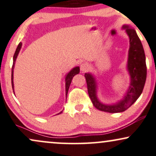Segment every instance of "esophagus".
Wrapping results in <instances>:
<instances>
[{
  "label": "esophagus",
  "instance_id": "esophagus-1",
  "mask_svg": "<svg viewBox=\"0 0 156 156\" xmlns=\"http://www.w3.org/2000/svg\"><path fill=\"white\" fill-rule=\"evenodd\" d=\"M89 69V66H88V64L86 63H82L80 64V70L82 72H86Z\"/></svg>",
  "mask_w": 156,
  "mask_h": 156
}]
</instances>
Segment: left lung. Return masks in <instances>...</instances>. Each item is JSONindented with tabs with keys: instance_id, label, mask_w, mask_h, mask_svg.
<instances>
[{
	"instance_id": "left-lung-1",
	"label": "left lung",
	"mask_w": 156,
	"mask_h": 156,
	"mask_svg": "<svg viewBox=\"0 0 156 156\" xmlns=\"http://www.w3.org/2000/svg\"><path fill=\"white\" fill-rule=\"evenodd\" d=\"M129 37V50L128 54L127 70L130 76L129 87L124 98L113 105L102 103L97 97V84L95 79L90 73L84 74L87 85V91L92 103L96 108L108 113H120L128 109L138 99L145 86L147 76L145 55L143 45L137 32L128 25H124Z\"/></svg>"
}]
</instances>
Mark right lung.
<instances>
[{"mask_svg": "<svg viewBox=\"0 0 156 156\" xmlns=\"http://www.w3.org/2000/svg\"><path fill=\"white\" fill-rule=\"evenodd\" d=\"M22 43H19V44L17 46L16 51H15L14 55H13V66H12V69H11V84H12V88H13V69H14V64H15V61L16 60V58L18 56V54L20 51V49L22 48ZM80 73V67L76 66L74 67V69H72V70L69 72L68 74H66V78H65V82H66V95L67 96V93H68L69 91V86H70L71 82H72V80L74 76H75L76 74H78ZM14 93V91H13ZM62 111H61L60 113H58V114H60V113H62ZM57 114V115H58Z\"/></svg>", "mask_w": 156, "mask_h": 156, "instance_id": "1", "label": "right lung"}]
</instances>
